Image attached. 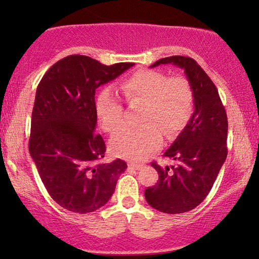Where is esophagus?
<instances>
[{
    "instance_id": "esophagus-1",
    "label": "esophagus",
    "mask_w": 259,
    "mask_h": 259,
    "mask_svg": "<svg viewBox=\"0 0 259 259\" xmlns=\"http://www.w3.org/2000/svg\"><path fill=\"white\" fill-rule=\"evenodd\" d=\"M143 166H144L143 164H136V162H130L128 164V167L134 168V169H140Z\"/></svg>"
}]
</instances>
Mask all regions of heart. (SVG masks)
Here are the masks:
<instances>
[{
	"label": "heart",
	"mask_w": 259,
	"mask_h": 259,
	"mask_svg": "<svg viewBox=\"0 0 259 259\" xmlns=\"http://www.w3.org/2000/svg\"><path fill=\"white\" fill-rule=\"evenodd\" d=\"M118 91L128 104H143L136 128H125L111 140V151L120 158H146L161 146L162 134H178L193 113L194 93L184 76L168 77L154 69L137 70L118 83ZM95 112L101 128L115 133L121 128L123 108L112 91H102L97 99Z\"/></svg>",
	"instance_id": "heart-1"
}]
</instances>
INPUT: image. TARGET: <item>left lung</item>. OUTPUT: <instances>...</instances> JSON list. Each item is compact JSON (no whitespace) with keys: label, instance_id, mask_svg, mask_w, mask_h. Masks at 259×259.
<instances>
[{"label":"left lung","instance_id":"obj_1","mask_svg":"<svg viewBox=\"0 0 259 259\" xmlns=\"http://www.w3.org/2000/svg\"><path fill=\"white\" fill-rule=\"evenodd\" d=\"M169 63L185 72L193 88L194 111L164 153L176 161L175 166L162 168L152 162L159 180L145 190V198L155 210L176 214L193 210L213 186L228 155V116L214 83L193 59L168 56L151 67Z\"/></svg>","mask_w":259,"mask_h":259}]
</instances>
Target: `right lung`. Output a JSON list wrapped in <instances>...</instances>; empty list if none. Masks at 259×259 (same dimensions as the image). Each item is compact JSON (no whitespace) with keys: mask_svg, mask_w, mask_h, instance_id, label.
<instances>
[{"mask_svg":"<svg viewBox=\"0 0 259 259\" xmlns=\"http://www.w3.org/2000/svg\"><path fill=\"white\" fill-rule=\"evenodd\" d=\"M102 65L84 55H69L53 65L38 83L29 153L49 196L75 213L93 212L111 199L127 164H101L106 145L97 127L95 90L133 67Z\"/></svg>","mask_w":259,"mask_h":259,"instance_id":"1","label":"right lung"}]
</instances>
